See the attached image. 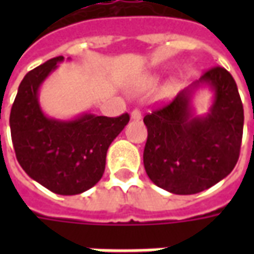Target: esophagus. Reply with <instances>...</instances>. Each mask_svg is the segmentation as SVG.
I'll use <instances>...</instances> for the list:
<instances>
[{
	"label": "esophagus",
	"instance_id": "34e87169",
	"mask_svg": "<svg viewBox=\"0 0 254 254\" xmlns=\"http://www.w3.org/2000/svg\"><path fill=\"white\" fill-rule=\"evenodd\" d=\"M130 118H132V120H134V121L141 120V111L138 110V109H134V110L130 113Z\"/></svg>",
	"mask_w": 254,
	"mask_h": 254
}]
</instances>
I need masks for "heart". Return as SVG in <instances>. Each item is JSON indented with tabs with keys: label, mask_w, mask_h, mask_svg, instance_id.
Listing matches in <instances>:
<instances>
[{
	"label": "heart",
	"mask_w": 254,
	"mask_h": 254,
	"mask_svg": "<svg viewBox=\"0 0 254 254\" xmlns=\"http://www.w3.org/2000/svg\"><path fill=\"white\" fill-rule=\"evenodd\" d=\"M156 80H158V77L151 76V77L148 78V83L154 84V83H156ZM173 88H174V84H169V85H167V88H166V91H167V92H171V91H173Z\"/></svg>",
	"instance_id": "obj_1"
}]
</instances>
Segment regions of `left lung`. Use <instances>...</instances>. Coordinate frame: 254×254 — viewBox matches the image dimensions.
Segmentation results:
<instances>
[{"instance_id":"8db88e82","label":"left lung","mask_w":254,"mask_h":254,"mask_svg":"<svg viewBox=\"0 0 254 254\" xmlns=\"http://www.w3.org/2000/svg\"><path fill=\"white\" fill-rule=\"evenodd\" d=\"M201 88L213 92L205 115L194 98ZM148 138L144 167L156 187L174 194H194L222 181L240 156L244 107L234 78L224 67L209 69L182 89L170 105L144 117Z\"/></svg>"}]
</instances>
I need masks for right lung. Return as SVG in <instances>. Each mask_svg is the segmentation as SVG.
<instances>
[{"label": "right lung", "instance_id": "right-lung-1", "mask_svg": "<svg viewBox=\"0 0 254 254\" xmlns=\"http://www.w3.org/2000/svg\"><path fill=\"white\" fill-rule=\"evenodd\" d=\"M63 61V56L52 58L25 74L9 124L23 170L53 193L73 196L100 181L107 149L127 127L129 116L110 118L81 113L69 120L47 116L42 110L39 89Z\"/></svg>", "mask_w": 254, "mask_h": 254}]
</instances>
